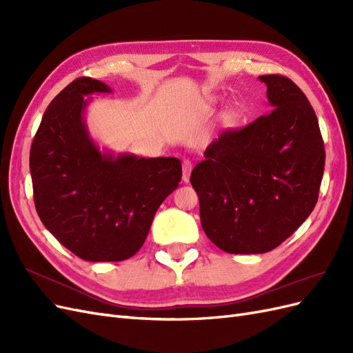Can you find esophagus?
I'll return each mask as SVG.
<instances>
[{
  "mask_svg": "<svg viewBox=\"0 0 353 353\" xmlns=\"http://www.w3.org/2000/svg\"><path fill=\"white\" fill-rule=\"evenodd\" d=\"M191 169H193V165H191L190 160H184V162H183V181H184V183H188V181H190Z\"/></svg>",
  "mask_w": 353,
  "mask_h": 353,
  "instance_id": "obj_1",
  "label": "esophagus"
}]
</instances>
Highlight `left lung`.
Returning <instances> with one entry per match:
<instances>
[{
	"instance_id": "1",
	"label": "left lung",
	"mask_w": 353,
	"mask_h": 353,
	"mask_svg": "<svg viewBox=\"0 0 353 353\" xmlns=\"http://www.w3.org/2000/svg\"><path fill=\"white\" fill-rule=\"evenodd\" d=\"M272 110L213 140L190 183L209 240L227 253L275 249L314 210L325 150L306 95L283 74L259 77Z\"/></svg>"
}]
</instances>
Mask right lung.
I'll use <instances>...</instances> for the list:
<instances>
[{"label": "right lung", "mask_w": 353, "mask_h": 353, "mask_svg": "<svg viewBox=\"0 0 353 353\" xmlns=\"http://www.w3.org/2000/svg\"><path fill=\"white\" fill-rule=\"evenodd\" d=\"M104 82L82 77L50 103L30 145L34 201L46 228L90 262L131 258L145 241L154 213L183 176L176 157L101 153L83 110Z\"/></svg>", "instance_id": "obj_1"}]
</instances>
